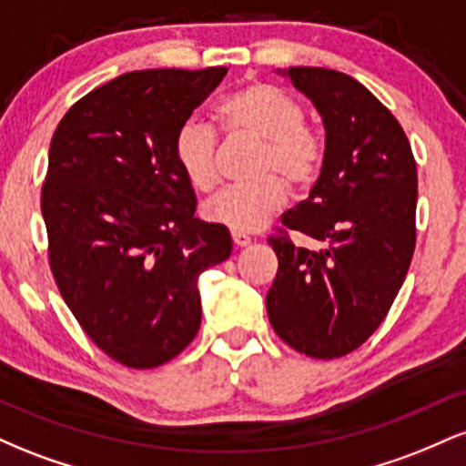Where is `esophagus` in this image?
Instances as JSON below:
<instances>
[{
	"label": "esophagus",
	"mask_w": 466,
	"mask_h": 466,
	"mask_svg": "<svg viewBox=\"0 0 466 466\" xmlns=\"http://www.w3.org/2000/svg\"><path fill=\"white\" fill-rule=\"evenodd\" d=\"M232 240L237 248H248V245L251 243V238L245 232H232Z\"/></svg>",
	"instance_id": "1"
}]
</instances>
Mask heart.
Listing matches in <instances>:
<instances>
[{
    "label": "heart",
    "instance_id": "heart-1",
    "mask_svg": "<svg viewBox=\"0 0 466 466\" xmlns=\"http://www.w3.org/2000/svg\"><path fill=\"white\" fill-rule=\"evenodd\" d=\"M221 125L232 136L263 142L256 173L260 179L221 190L203 206V217L232 232H254L285 203V184H311L322 164V142L302 125L304 111L293 96L274 85L254 83L228 96L217 106ZM173 153L181 173L197 190H212L218 181L217 136L199 117H188L175 133ZM271 172L280 174L279 178Z\"/></svg>",
    "mask_w": 466,
    "mask_h": 466
}]
</instances>
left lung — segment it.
I'll return each instance as SVG.
<instances>
[{
  "instance_id": "1",
  "label": "left lung",
  "mask_w": 466,
  "mask_h": 466,
  "mask_svg": "<svg viewBox=\"0 0 466 466\" xmlns=\"http://www.w3.org/2000/svg\"><path fill=\"white\" fill-rule=\"evenodd\" d=\"M311 100L324 125V159L309 199L282 226L322 243L271 237L278 274L267 315L285 344L315 360L360 349L397 298L416 245V162L390 111L349 74L276 69Z\"/></svg>"
}]
</instances>
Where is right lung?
I'll return each instance as SVG.
<instances>
[{
	"label": "right lung",
	"mask_w": 466,
	"mask_h": 466,
	"mask_svg": "<svg viewBox=\"0 0 466 466\" xmlns=\"http://www.w3.org/2000/svg\"><path fill=\"white\" fill-rule=\"evenodd\" d=\"M228 67L142 69L80 98L47 153L41 212L63 300L111 360L157 368L201 326V271L232 254L229 229L195 217L175 133Z\"/></svg>",
	"instance_id": "obj_1"
}]
</instances>
